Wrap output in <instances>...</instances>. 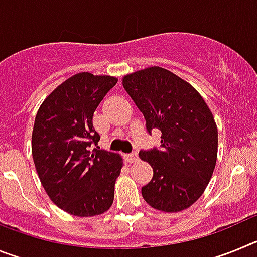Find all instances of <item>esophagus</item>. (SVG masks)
Here are the masks:
<instances>
[{"mask_svg": "<svg viewBox=\"0 0 257 257\" xmlns=\"http://www.w3.org/2000/svg\"><path fill=\"white\" fill-rule=\"evenodd\" d=\"M126 160L127 162H130V163H134L138 161V153H130V154H127L126 156Z\"/></svg>", "mask_w": 257, "mask_h": 257, "instance_id": "1", "label": "esophagus"}]
</instances>
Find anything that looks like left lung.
<instances>
[{
  "label": "left lung",
  "mask_w": 257,
  "mask_h": 257,
  "mask_svg": "<svg viewBox=\"0 0 257 257\" xmlns=\"http://www.w3.org/2000/svg\"><path fill=\"white\" fill-rule=\"evenodd\" d=\"M122 85L144 115L147 131L162 133L161 151L139 153L153 169L143 198L163 212L190 207L205 192L217 160V127L210 108L190 83L165 68L127 74Z\"/></svg>",
  "instance_id": "8db88e82"
}]
</instances>
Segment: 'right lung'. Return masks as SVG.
<instances>
[{
  "instance_id": "1",
  "label": "right lung",
  "mask_w": 257,
  "mask_h": 257,
  "mask_svg": "<svg viewBox=\"0 0 257 257\" xmlns=\"http://www.w3.org/2000/svg\"><path fill=\"white\" fill-rule=\"evenodd\" d=\"M112 76L77 73L41 104L32 133V156L42 187L59 208L79 217L110 208L122 157L97 145L95 109L117 83Z\"/></svg>"
}]
</instances>
